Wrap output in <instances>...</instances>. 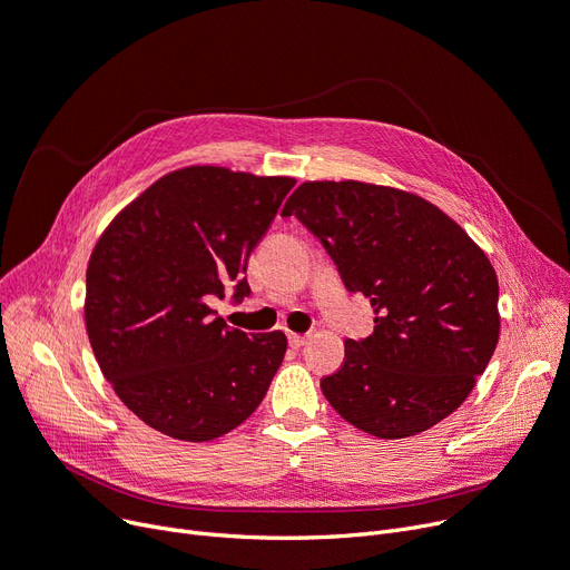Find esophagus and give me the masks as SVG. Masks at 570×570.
Wrapping results in <instances>:
<instances>
[{"label": "esophagus", "mask_w": 570, "mask_h": 570, "mask_svg": "<svg viewBox=\"0 0 570 570\" xmlns=\"http://www.w3.org/2000/svg\"><path fill=\"white\" fill-rule=\"evenodd\" d=\"M287 341H289V345L294 347V350H299V347H304L306 343H308V336H302V334H287Z\"/></svg>", "instance_id": "34e87169"}]
</instances>
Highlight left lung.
Wrapping results in <instances>:
<instances>
[{
	"label": "left lung",
	"mask_w": 570,
	"mask_h": 570,
	"mask_svg": "<svg viewBox=\"0 0 570 570\" xmlns=\"http://www.w3.org/2000/svg\"><path fill=\"white\" fill-rule=\"evenodd\" d=\"M283 215L327 248L350 292L375 311L373 334L345 341L322 394L377 439L415 436L466 401L501 330L497 271L431 202L362 180H306Z\"/></svg>",
	"instance_id": "8db88e82"
}]
</instances>
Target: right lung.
Returning a JSON list of instances; mask_svg holds the SVG:
<instances>
[{
	"mask_svg": "<svg viewBox=\"0 0 570 570\" xmlns=\"http://www.w3.org/2000/svg\"><path fill=\"white\" fill-rule=\"evenodd\" d=\"M289 176L213 165L176 169L127 204L95 243L86 330L104 377L148 426L187 443L225 436L262 403L283 364V332L227 327L208 306L243 278Z\"/></svg>",
	"mask_w": 570,
	"mask_h": 570,
	"instance_id": "add662e5",
	"label": "right lung"
}]
</instances>
